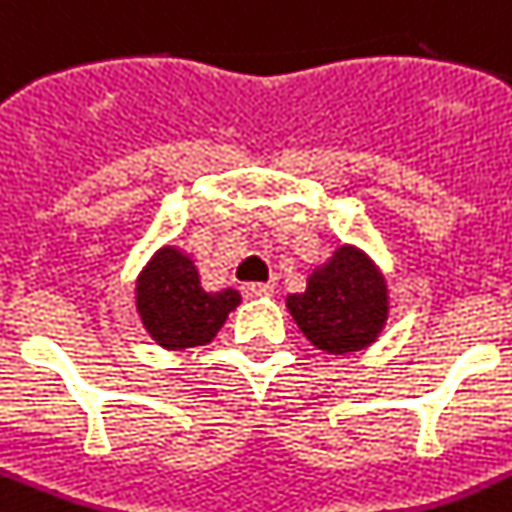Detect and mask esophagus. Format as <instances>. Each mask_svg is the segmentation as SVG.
<instances>
[{
	"mask_svg": "<svg viewBox=\"0 0 512 512\" xmlns=\"http://www.w3.org/2000/svg\"><path fill=\"white\" fill-rule=\"evenodd\" d=\"M242 291L249 299H260V296L273 294V286H270V283H244Z\"/></svg>",
	"mask_w": 512,
	"mask_h": 512,
	"instance_id": "1",
	"label": "esophagus"
}]
</instances>
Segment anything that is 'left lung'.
I'll return each mask as SVG.
<instances>
[{
    "instance_id": "8db88e82",
    "label": "left lung",
    "mask_w": 512,
    "mask_h": 512,
    "mask_svg": "<svg viewBox=\"0 0 512 512\" xmlns=\"http://www.w3.org/2000/svg\"><path fill=\"white\" fill-rule=\"evenodd\" d=\"M307 341L328 354H351L375 343L388 320V286L362 249L343 244L307 278L304 294L286 299Z\"/></svg>"
}]
</instances>
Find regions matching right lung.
<instances>
[{"mask_svg": "<svg viewBox=\"0 0 512 512\" xmlns=\"http://www.w3.org/2000/svg\"><path fill=\"white\" fill-rule=\"evenodd\" d=\"M135 299L150 338L169 351L213 341L231 309L242 302L234 289L205 291L192 257L176 247H161L150 257L137 276Z\"/></svg>", "mask_w": 512, "mask_h": 512, "instance_id": "add662e5", "label": "right lung"}]
</instances>
